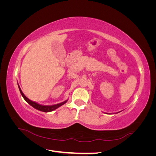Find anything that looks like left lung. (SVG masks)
<instances>
[{"label": "left lung", "instance_id": "1", "mask_svg": "<svg viewBox=\"0 0 156 156\" xmlns=\"http://www.w3.org/2000/svg\"><path fill=\"white\" fill-rule=\"evenodd\" d=\"M106 114H108V113H106Z\"/></svg>", "mask_w": 156, "mask_h": 156}]
</instances>
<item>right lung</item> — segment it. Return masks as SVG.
Wrapping results in <instances>:
<instances>
[{
	"instance_id": "obj_1",
	"label": "right lung",
	"mask_w": 156,
	"mask_h": 156,
	"mask_svg": "<svg viewBox=\"0 0 156 156\" xmlns=\"http://www.w3.org/2000/svg\"><path fill=\"white\" fill-rule=\"evenodd\" d=\"M18 87H19V89H20V91L21 92V94L22 95L23 98L25 99V100L29 103V105H30L32 107H34V108H36V109L37 110H39L40 111H43V112H51V111H55V109H56V108L60 107V106L63 105L64 104H65L68 101V100H66V101L62 102V103H58V104H56V105H40L38 104V103H37L34 101H32L31 100H30L29 98H27L25 96V94L23 93L20 87V85H19L18 84Z\"/></svg>"
}]
</instances>
